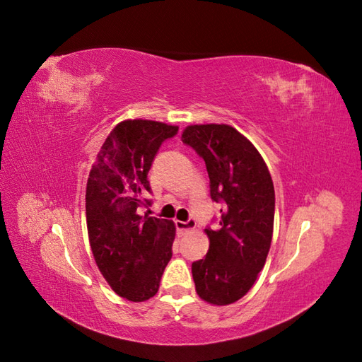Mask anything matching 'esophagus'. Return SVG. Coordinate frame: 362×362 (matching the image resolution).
<instances>
[{
	"label": "esophagus",
	"instance_id": "obj_1",
	"mask_svg": "<svg viewBox=\"0 0 362 362\" xmlns=\"http://www.w3.org/2000/svg\"><path fill=\"white\" fill-rule=\"evenodd\" d=\"M196 228V222L193 221V218H189L187 222H177V229L181 233V234H185V233H190L193 231V229Z\"/></svg>",
	"mask_w": 362,
	"mask_h": 362
}]
</instances>
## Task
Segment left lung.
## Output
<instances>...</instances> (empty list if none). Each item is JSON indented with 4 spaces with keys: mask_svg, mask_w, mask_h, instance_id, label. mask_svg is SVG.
<instances>
[{
    "mask_svg": "<svg viewBox=\"0 0 362 362\" xmlns=\"http://www.w3.org/2000/svg\"><path fill=\"white\" fill-rule=\"evenodd\" d=\"M181 140L204 158L211 199L225 204L221 228L205 229V258L192 264L196 293L211 305L234 303L266 264L275 218L270 172L258 149L231 125H189Z\"/></svg>",
    "mask_w": 362,
    "mask_h": 362,
    "instance_id": "8db88e82",
    "label": "left lung"
}]
</instances>
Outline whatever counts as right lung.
I'll list each match as a JSON object with an SVG mask.
<instances>
[{"instance_id":"1","label":"right lung","mask_w":362,"mask_h":362,"mask_svg":"<svg viewBox=\"0 0 362 362\" xmlns=\"http://www.w3.org/2000/svg\"><path fill=\"white\" fill-rule=\"evenodd\" d=\"M177 125L127 119L105 139L86 187V222L98 269L112 290L131 302L156 296L172 258L175 223L140 216L151 192L148 172Z\"/></svg>"}]
</instances>
